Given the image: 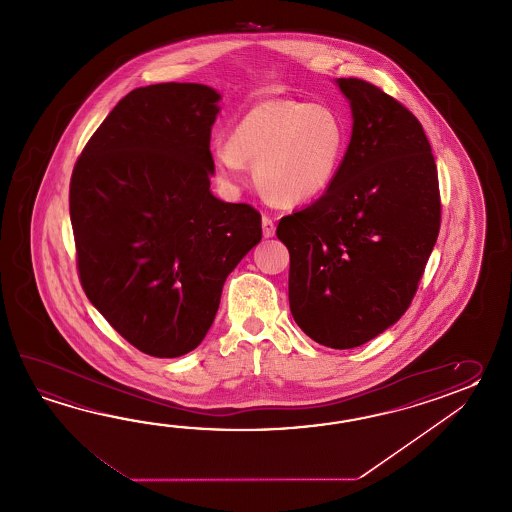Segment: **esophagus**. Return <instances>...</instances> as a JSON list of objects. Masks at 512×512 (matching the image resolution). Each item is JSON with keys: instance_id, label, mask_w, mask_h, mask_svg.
<instances>
[{"instance_id": "obj_1", "label": "esophagus", "mask_w": 512, "mask_h": 512, "mask_svg": "<svg viewBox=\"0 0 512 512\" xmlns=\"http://www.w3.org/2000/svg\"><path fill=\"white\" fill-rule=\"evenodd\" d=\"M261 230H263V238H272L274 232H276L274 221L271 218H267V216H263L261 218Z\"/></svg>"}]
</instances>
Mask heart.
Instances as JSON below:
<instances>
[{
    "label": "heart",
    "mask_w": 512,
    "mask_h": 512,
    "mask_svg": "<svg viewBox=\"0 0 512 512\" xmlns=\"http://www.w3.org/2000/svg\"><path fill=\"white\" fill-rule=\"evenodd\" d=\"M348 146V128L324 104L271 98L249 109L230 141L210 148L219 181L232 190L249 181V163L261 190L285 205L316 199L333 185Z\"/></svg>",
    "instance_id": "obj_1"
}]
</instances>
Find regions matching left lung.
I'll use <instances>...</instances> for the list:
<instances>
[{"mask_svg": "<svg viewBox=\"0 0 512 512\" xmlns=\"http://www.w3.org/2000/svg\"><path fill=\"white\" fill-rule=\"evenodd\" d=\"M353 128L333 185L280 219L294 322L351 349L393 326L414 298L441 221L437 168L421 122L359 78H337Z\"/></svg>", "mask_w": 512, "mask_h": 512, "instance_id": "1", "label": "left lung"}]
</instances>
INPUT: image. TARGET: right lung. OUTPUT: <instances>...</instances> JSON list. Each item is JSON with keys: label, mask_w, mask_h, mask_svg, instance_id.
<instances>
[{"label": "right lung", "mask_w": 512, "mask_h": 512, "mask_svg": "<svg viewBox=\"0 0 512 512\" xmlns=\"http://www.w3.org/2000/svg\"><path fill=\"white\" fill-rule=\"evenodd\" d=\"M214 87H137L78 157L69 212L89 302L142 353L196 349L223 283L261 240V216L210 192Z\"/></svg>", "instance_id": "1"}]
</instances>
